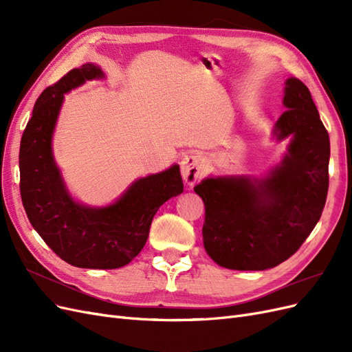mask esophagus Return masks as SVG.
I'll return each instance as SVG.
<instances>
[{"instance_id": "1", "label": "esophagus", "mask_w": 352, "mask_h": 352, "mask_svg": "<svg viewBox=\"0 0 352 352\" xmlns=\"http://www.w3.org/2000/svg\"><path fill=\"white\" fill-rule=\"evenodd\" d=\"M180 172H182L184 182L192 186L202 179L206 173V160L199 153L186 154L180 162Z\"/></svg>"}]
</instances>
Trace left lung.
I'll use <instances>...</instances> for the list:
<instances>
[{
  "mask_svg": "<svg viewBox=\"0 0 352 352\" xmlns=\"http://www.w3.org/2000/svg\"><path fill=\"white\" fill-rule=\"evenodd\" d=\"M278 140L292 135L279 167L260 180L206 179L194 188L204 201L202 239L210 257L232 270H265L300 250L320 220L329 189L330 141L311 94L286 80Z\"/></svg>",
  "mask_w": 352,
  "mask_h": 352,
  "instance_id": "obj_1",
  "label": "left lung"
}]
</instances>
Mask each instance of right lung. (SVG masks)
<instances>
[{
    "mask_svg": "<svg viewBox=\"0 0 352 352\" xmlns=\"http://www.w3.org/2000/svg\"><path fill=\"white\" fill-rule=\"evenodd\" d=\"M83 65L44 89L20 141V195L30 225L61 260L82 269H117L141 252L157 210L184 192L179 166L142 177L116 204L89 208L74 202L51 153V136L65 94L85 80L102 78Z\"/></svg>",
    "mask_w": 352,
    "mask_h": 352,
    "instance_id": "add662e5",
    "label": "right lung"
}]
</instances>
